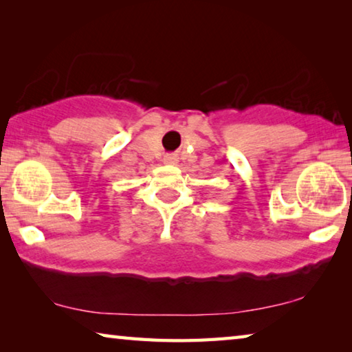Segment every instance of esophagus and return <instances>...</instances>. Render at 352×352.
I'll use <instances>...</instances> for the list:
<instances>
[{
  "label": "esophagus",
  "mask_w": 352,
  "mask_h": 352,
  "mask_svg": "<svg viewBox=\"0 0 352 352\" xmlns=\"http://www.w3.org/2000/svg\"><path fill=\"white\" fill-rule=\"evenodd\" d=\"M164 162H166V163H169V164H172V163H175V157H174V155H166Z\"/></svg>",
  "instance_id": "esophagus-1"
}]
</instances>
